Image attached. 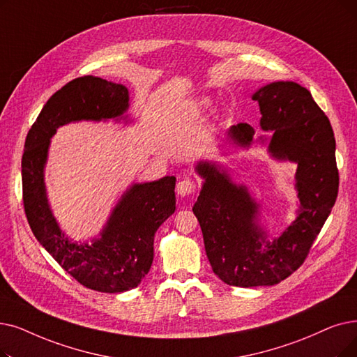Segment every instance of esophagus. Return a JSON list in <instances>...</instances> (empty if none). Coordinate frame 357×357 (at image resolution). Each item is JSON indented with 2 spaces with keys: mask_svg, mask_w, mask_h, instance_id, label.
<instances>
[{
  "mask_svg": "<svg viewBox=\"0 0 357 357\" xmlns=\"http://www.w3.org/2000/svg\"><path fill=\"white\" fill-rule=\"evenodd\" d=\"M195 191H197V183L194 179H190V178L182 179L176 185V192L181 197H188V195L194 194Z\"/></svg>",
  "mask_w": 357,
  "mask_h": 357,
  "instance_id": "34e87169",
  "label": "esophagus"
}]
</instances>
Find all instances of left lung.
<instances>
[{
  "mask_svg": "<svg viewBox=\"0 0 357 357\" xmlns=\"http://www.w3.org/2000/svg\"><path fill=\"white\" fill-rule=\"evenodd\" d=\"M261 111V128L273 131L268 150L278 159L298 163L296 188L301 211L282 236L267 241L258 223V206L245 187L226 172L198 163L206 179L192 207L214 274L229 286L255 287L280 283L307 257L338 194L335 140L331 123L307 89L275 82L252 96ZM254 128L245 122L229 130L238 144L250 146Z\"/></svg>",
  "mask_w": 357,
  "mask_h": 357,
  "instance_id": "8db88e82",
  "label": "left lung"
}]
</instances>
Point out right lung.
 Returning a JSON list of instances; mask_svg holds the SVG:
<instances>
[{
  "label": "right lung",
  "instance_id": "add662e5",
  "mask_svg": "<svg viewBox=\"0 0 357 357\" xmlns=\"http://www.w3.org/2000/svg\"><path fill=\"white\" fill-rule=\"evenodd\" d=\"M128 109V90L86 75L61 87L29 130L22 158L23 206L35 238L58 264L87 289L119 293L137 287L153 262L154 234L175 211V176L134 183L114 208L102 238L91 245L68 241L46 199L43 166L51 137L73 121L109 119Z\"/></svg>",
  "mask_w": 357,
  "mask_h": 357
}]
</instances>
